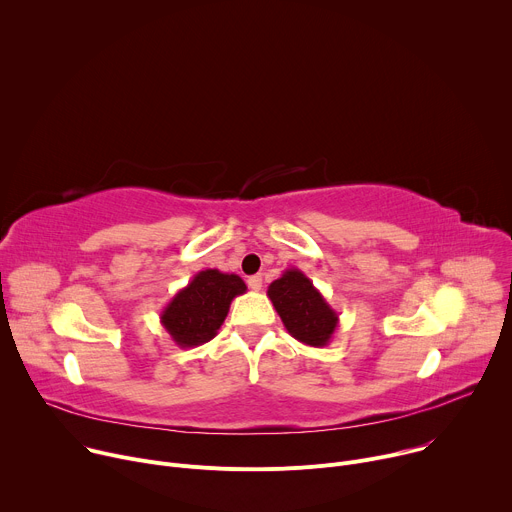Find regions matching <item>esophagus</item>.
I'll return each instance as SVG.
<instances>
[{"instance_id": "obj_1", "label": "esophagus", "mask_w": 512, "mask_h": 512, "mask_svg": "<svg viewBox=\"0 0 512 512\" xmlns=\"http://www.w3.org/2000/svg\"><path fill=\"white\" fill-rule=\"evenodd\" d=\"M247 285H249L253 291H259V289L263 287V279H261V275H253V277H249V279H247Z\"/></svg>"}]
</instances>
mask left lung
Listing matches in <instances>:
<instances>
[{"label": "left lung", "instance_id": "8db88e82", "mask_svg": "<svg viewBox=\"0 0 512 512\" xmlns=\"http://www.w3.org/2000/svg\"><path fill=\"white\" fill-rule=\"evenodd\" d=\"M267 296L285 330L298 342L314 348L330 344L338 328V314L304 271L285 269L279 279L269 283Z\"/></svg>", "mask_w": 512, "mask_h": 512}]
</instances>
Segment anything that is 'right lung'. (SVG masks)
Segmentation results:
<instances>
[{"label":"right lung","mask_w":512,"mask_h":512,"mask_svg":"<svg viewBox=\"0 0 512 512\" xmlns=\"http://www.w3.org/2000/svg\"><path fill=\"white\" fill-rule=\"evenodd\" d=\"M247 291L235 273L218 269L198 271L160 314V322L180 348H194L212 340L223 326L231 302Z\"/></svg>","instance_id":"obj_1"}]
</instances>
